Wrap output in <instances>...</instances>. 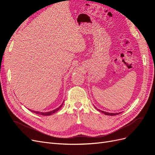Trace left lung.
Returning <instances> with one entry per match:
<instances>
[{"label": "left lung", "mask_w": 155, "mask_h": 155, "mask_svg": "<svg viewBox=\"0 0 155 155\" xmlns=\"http://www.w3.org/2000/svg\"><path fill=\"white\" fill-rule=\"evenodd\" d=\"M94 107L96 108V109H97L96 107ZM97 110H99L100 112H102V113H104V114H106V115H109V116H114V115H116V114H118L121 113V112H118V113H109V112H105V111H103V110H100V109H97Z\"/></svg>", "instance_id": "1"}]
</instances>
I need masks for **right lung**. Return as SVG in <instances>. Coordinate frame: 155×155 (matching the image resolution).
Segmentation results:
<instances>
[{"mask_svg": "<svg viewBox=\"0 0 155 155\" xmlns=\"http://www.w3.org/2000/svg\"><path fill=\"white\" fill-rule=\"evenodd\" d=\"M63 104H64V101H63V104L61 105L59 107H58L57 109H54V110H51V111H50V112H39V111H35V110H31V109H29L30 111H31V112H34V113H36V114H41V115H43V116H50V115H51V114H54V113H55V112H56L57 111H58L62 107V106H63Z\"/></svg>", "mask_w": 155, "mask_h": 155, "instance_id": "add662e5", "label": "right lung"}]
</instances>
